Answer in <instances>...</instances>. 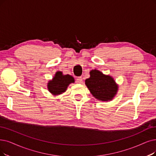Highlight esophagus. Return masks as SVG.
Wrapping results in <instances>:
<instances>
[{"label": "esophagus", "mask_w": 156, "mask_h": 156, "mask_svg": "<svg viewBox=\"0 0 156 156\" xmlns=\"http://www.w3.org/2000/svg\"><path fill=\"white\" fill-rule=\"evenodd\" d=\"M76 83H78V84L83 83V78L81 77H78L76 79Z\"/></svg>", "instance_id": "esophagus-1"}]
</instances>
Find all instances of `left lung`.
I'll use <instances>...</instances> for the list:
<instances>
[{
  "mask_svg": "<svg viewBox=\"0 0 156 156\" xmlns=\"http://www.w3.org/2000/svg\"><path fill=\"white\" fill-rule=\"evenodd\" d=\"M90 73V77L86 79L85 84L91 94L102 101L113 99L118 90L113 79L97 70H91Z\"/></svg>",
  "mask_w": 156,
  "mask_h": 156,
  "instance_id": "obj_1",
  "label": "left lung"
}]
</instances>
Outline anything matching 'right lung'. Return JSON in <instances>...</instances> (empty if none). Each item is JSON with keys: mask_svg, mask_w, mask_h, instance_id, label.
<instances>
[{"mask_svg": "<svg viewBox=\"0 0 156 156\" xmlns=\"http://www.w3.org/2000/svg\"><path fill=\"white\" fill-rule=\"evenodd\" d=\"M74 83V79L70 75H63L61 72H58L54 77L48 83L49 91L54 95H59L65 91L68 86Z\"/></svg>", "mask_w": 156, "mask_h": 156, "instance_id": "add662e5", "label": "right lung"}]
</instances>
